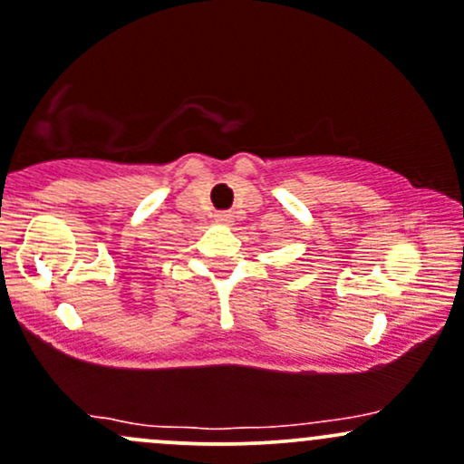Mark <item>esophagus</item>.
<instances>
[{
    "label": "esophagus",
    "instance_id": "34e87169",
    "mask_svg": "<svg viewBox=\"0 0 464 464\" xmlns=\"http://www.w3.org/2000/svg\"><path fill=\"white\" fill-rule=\"evenodd\" d=\"M216 219H218V222H222V224H228L233 219V216L228 211H219V213H216Z\"/></svg>",
    "mask_w": 464,
    "mask_h": 464
}]
</instances>
